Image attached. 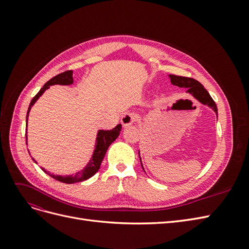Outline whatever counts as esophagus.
Returning a JSON list of instances; mask_svg holds the SVG:
<instances>
[{
    "mask_svg": "<svg viewBox=\"0 0 249 249\" xmlns=\"http://www.w3.org/2000/svg\"><path fill=\"white\" fill-rule=\"evenodd\" d=\"M137 114L134 112H126L122 117V124L124 126H129L133 124V123L136 120Z\"/></svg>",
    "mask_w": 249,
    "mask_h": 249,
    "instance_id": "obj_1",
    "label": "esophagus"
}]
</instances>
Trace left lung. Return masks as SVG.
<instances>
[{"label": "left lung", "mask_w": 249, "mask_h": 249, "mask_svg": "<svg viewBox=\"0 0 249 249\" xmlns=\"http://www.w3.org/2000/svg\"><path fill=\"white\" fill-rule=\"evenodd\" d=\"M168 77L170 79V82L172 85H176L180 88H186L187 93H190L191 95H193L195 99H196L202 105H207L208 107H210L215 112L216 116H218V110H217V106H216L215 102L213 101L212 97H211V95L207 91V89L203 87L198 81L194 80L192 78L175 76V74H168ZM139 158H140V152H139ZM140 162H141V158H140ZM141 166H142V169L144 170L142 162H141Z\"/></svg>", "instance_id": "obj_1"}]
</instances>
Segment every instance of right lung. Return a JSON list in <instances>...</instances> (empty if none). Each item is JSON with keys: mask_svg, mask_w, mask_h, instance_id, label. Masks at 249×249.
<instances>
[{"mask_svg": "<svg viewBox=\"0 0 249 249\" xmlns=\"http://www.w3.org/2000/svg\"><path fill=\"white\" fill-rule=\"evenodd\" d=\"M72 83H73L72 71H67L59 73L54 78H52L50 81H48L46 84L43 85V87L39 90V92L33 97L31 103H30V106H29L28 112H27V117H26V123H27L26 125L28 126V117H29L30 110H31L32 106L36 103V101L38 100L39 97L43 94V92L46 91L47 89L50 88V86H52V85H71ZM120 131H122V124H117L114 129H112L110 131L99 130V132H97V135H96L95 146H94L93 154L91 156V159L89 160L86 166L82 170L78 171L76 175L62 177V176H58V175H53V173H51L50 171H47L43 167H41V169L46 172L47 175L52 177L53 178H55V179L59 180V182H62L65 184H74V183L83 182V180H86L91 177H93L95 173L99 171V169L101 167V163L104 159L105 155H106V153H107L108 147L110 146L111 143L114 142L116 140V138L119 136ZM27 140H28V136H27V132H26V143H27ZM33 161L37 164V162L34 159H33Z\"/></svg>", "mask_w": 249, "mask_h": 249, "instance_id": "1", "label": "right lung"}]
</instances>
